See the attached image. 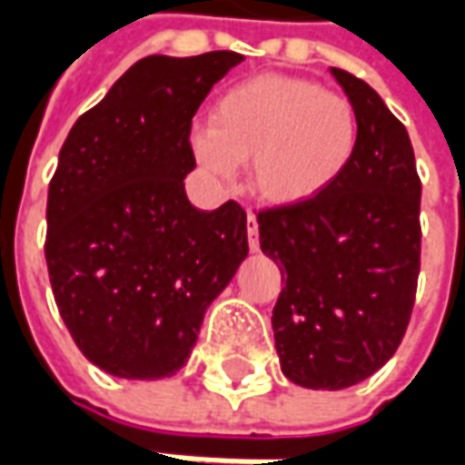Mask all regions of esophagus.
<instances>
[{
	"label": "esophagus",
	"mask_w": 465,
	"mask_h": 465,
	"mask_svg": "<svg viewBox=\"0 0 465 465\" xmlns=\"http://www.w3.org/2000/svg\"><path fill=\"white\" fill-rule=\"evenodd\" d=\"M246 233H249V249L259 252V222H256L253 212H249V216H246Z\"/></svg>",
	"instance_id": "obj_1"
}]
</instances>
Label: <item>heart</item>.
<instances>
[{"label":"heart","instance_id":"obj_1","mask_svg":"<svg viewBox=\"0 0 465 465\" xmlns=\"http://www.w3.org/2000/svg\"><path fill=\"white\" fill-rule=\"evenodd\" d=\"M359 142V112L346 96L299 76L262 74L213 102L209 129L193 136V149L222 176L249 162L252 189L263 202L296 206L349 172Z\"/></svg>","mask_w":465,"mask_h":465}]
</instances>
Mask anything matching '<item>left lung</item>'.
I'll return each mask as SVG.
<instances>
[{"label":"left lung","mask_w":465,"mask_h":465,"mask_svg":"<svg viewBox=\"0 0 465 465\" xmlns=\"http://www.w3.org/2000/svg\"><path fill=\"white\" fill-rule=\"evenodd\" d=\"M356 106L359 152L322 196L259 209L262 252L282 269L272 313L283 376L349 389L396 353L420 272V179L406 126L363 79L331 66Z\"/></svg>","instance_id":"left-lung-1"}]
</instances>
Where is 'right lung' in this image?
Returning <instances> with one entry per match:
<instances>
[{"instance_id":"1","label":"right lung","mask_w":465,"mask_h":465,"mask_svg":"<svg viewBox=\"0 0 465 465\" xmlns=\"http://www.w3.org/2000/svg\"><path fill=\"white\" fill-rule=\"evenodd\" d=\"M243 56H143L76 119L46 199L56 309L94 366L119 379L182 369L203 312L249 253L246 212L196 209L192 119Z\"/></svg>"}]
</instances>
